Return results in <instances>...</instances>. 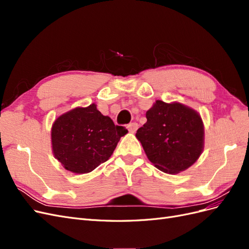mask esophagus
Listing matches in <instances>:
<instances>
[{
    "label": "esophagus",
    "instance_id": "34e87169",
    "mask_svg": "<svg viewBox=\"0 0 249 249\" xmlns=\"http://www.w3.org/2000/svg\"><path fill=\"white\" fill-rule=\"evenodd\" d=\"M138 129V124L136 123H132L130 124H127V130H129L131 133H135Z\"/></svg>",
    "mask_w": 249,
    "mask_h": 249
}]
</instances>
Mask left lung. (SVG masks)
<instances>
[{"label":"left lung","instance_id":"1","mask_svg":"<svg viewBox=\"0 0 249 249\" xmlns=\"http://www.w3.org/2000/svg\"><path fill=\"white\" fill-rule=\"evenodd\" d=\"M136 137L155 166L177 175L197 161L205 145V127L197 111L178 102L157 100Z\"/></svg>","mask_w":249,"mask_h":249}]
</instances>
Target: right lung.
<instances>
[{
    "label": "right lung",
    "mask_w": 249,
    "mask_h": 249,
    "mask_svg": "<svg viewBox=\"0 0 249 249\" xmlns=\"http://www.w3.org/2000/svg\"><path fill=\"white\" fill-rule=\"evenodd\" d=\"M126 133L124 126L103 115L95 104L77 107L55 119L52 150L66 170L83 175L106 162Z\"/></svg>",
    "instance_id": "1"
}]
</instances>
